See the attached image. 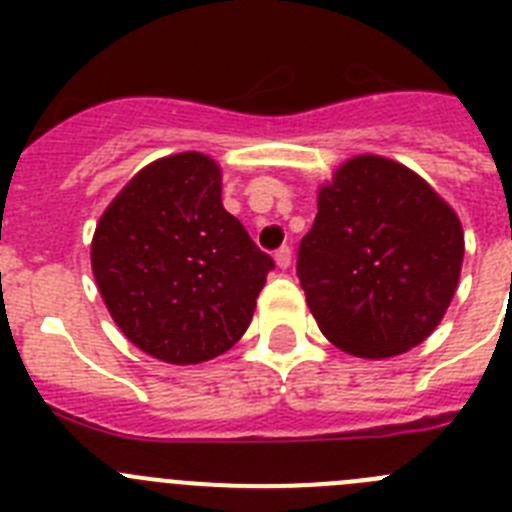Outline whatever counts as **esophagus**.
I'll return each mask as SVG.
<instances>
[{
  "instance_id": "obj_1",
  "label": "esophagus",
  "mask_w": 512,
  "mask_h": 512,
  "mask_svg": "<svg viewBox=\"0 0 512 512\" xmlns=\"http://www.w3.org/2000/svg\"><path fill=\"white\" fill-rule=\"evenodd\" d=\"M274 261H277L279 269H289V264H292V248L289 246H282L277 253H274Z\"/></svg>"
}]
</instances>
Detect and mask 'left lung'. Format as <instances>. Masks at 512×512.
<instances>
[{"label":"left lung","instance_id":"obj_1","mask_svg":"<svg viewBox=\"0 0 512 512\" xmlns=\"http://www.w3.org/2000/svg\"><path fill=\"white\" fill-rule=\"evenodd\" d=\"M459 217L408 166L356 156L320 187L297 277L323 336L387 359L431 336L459 284Z\"/></svg>","mask_w":512,"mask_h":512}]
</instances>
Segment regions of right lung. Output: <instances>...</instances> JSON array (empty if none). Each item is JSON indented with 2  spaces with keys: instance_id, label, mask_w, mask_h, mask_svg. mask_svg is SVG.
<instances>
[{
  "instance_id": "add662e5",
  "label": "right lung",
  "mask_w": 512,
  "mask_h": 512,
  "mask_svg": "<svg viewBox=\"0 0 512 512\" xmlns=\"http://www.w3.org/2000/svg\"><path fill=\"white\" fill-rule=\"evenodd\" d=\"M223 176L197 151L158 158L99 217L92 271L130 343L169 364L225 354L246 333L274 259L223 207Z\"/></svg>"
}]
</instances>
